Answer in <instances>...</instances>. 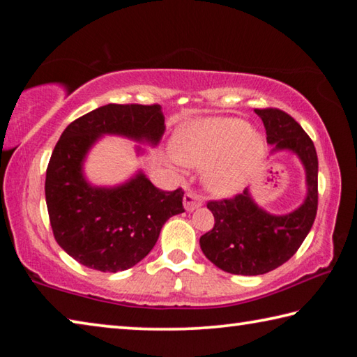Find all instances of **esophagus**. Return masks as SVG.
<instances>
[{
	"label": "esophagus",
	"mask_w": 357,
	"mask_h": 357,
	"mask_svg": "<svg viewBox=\"0 0 357 357\" xmlns=\"http://www.w3.org/2000/svg\"><path fill=\"white\" fill-rule=\"evenodd\" d=\"M202 204H203V198H202V195H198V193L190 190L184 195V208H185V211H189V213H192L193 209L200 208Z\"/></svg>",
	"instance_id": "1"
}]
</instances>
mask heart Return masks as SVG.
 Returning a JSON list of instances; mask_svg holds the SVG:
<instances>
[{"label": "heart", "instance_id": "obj_1", "mask_svg": "<svg viewBox=\"0 0 357 357\" xmlns=\"http://www.w3.org/2000/svg\"><path fill=\"white\" fill-rule=\"evenodd\" d=\"M264 140L239 118H206L184 124L173 138L181 164L208 167L204 179L217 195H231L261 164Z\"/></svg>", "mask_w": 357, "mask_h": 357}]
</instances>
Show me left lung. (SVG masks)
Returning <instances> with one entry per match:
<instances>
[{
	"label": "left lung",
	"instance_id": "1",
	"mask_svg": "<svg viewBox=\"0 0 357 357\" xmlns=\"http://www.w3.org/2000/svg\"><path fill=\"white\" fill-rule=\"evenodd\" d=\"M275 151H293L305 168L307 197L293 213L274 215L258 208L249 189L225 200L208 202L214 228L200 238L204 255L229 274L259 275L291 258L315 222L318 209V157L299 123L279 108H255Z\"/></svg>",
	"mask_w": 357,
	"mask_h": 357
}]
</instances>
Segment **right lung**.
Listing matches in <instances>:
<instances>
[{"instance_id": "add662e5", "label": "right lung", "mask_w": 357, "mask_h": 357, "mask_svg": "<svg viewBox=\"0 0 357 357\" xmlns=\"http://www.w3.org/2000/svg\"><path fill=\"white\" fill-rule=\"evenodd\" d=\"M165 132L159 104H108L64 129L45 176V202L59 247L78 263L119 273L148 255L172 215L184 213L183 189L167 192L140 172L116 187H96L83 176L88 151L102 135L155 144Z\"/></svg>"}]
</instances>
